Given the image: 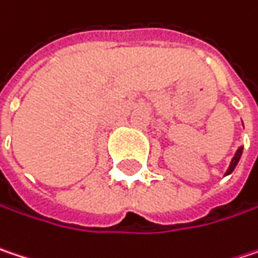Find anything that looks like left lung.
Listing matches in <instances>:
<instances>
[{
	"label": "left lung",
	"mask_w": 258,
	"mask_h": 258,
	"mask_svg": "<svg viewBox=\"0 0 258 258\" xmlns=\"http://www.w3.org/2000/svg\"><path fill=\"white\" fill-rule=\"evenodd\" d=\"M242 146L236 151V153H235V156L232 158V162H230V165H229V168H227V171H226V174L224 176H227V174H230L233 170H235V167H236V164L239 162V159H241V155H242Z\"/></svg>",
	"instance_id": "8db88e82"
}]
</instances>
